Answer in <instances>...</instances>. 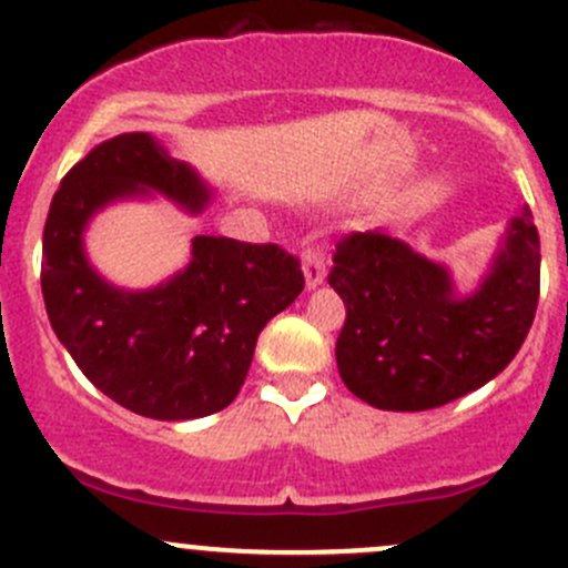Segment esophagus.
Segmentation results:
<instances>
[{
  "mask_svg": "<svg viewBox=\"0 0 568 568\" xmlns=\"http://www.w3.org/2000/svg\"><path fill=\"white\" fill-rule=\"evenodd\" d=\"M302 272H305V285L307 291L318 288L326 277V261L321 250H305L302 252Z\"/></svg>",
  "mask_w": 568,
  "mask_h": 568,
  "instance_id": "obj_1",
  "label": "esophagus"
}]
</instances>
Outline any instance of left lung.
Returning a JSON list of instances; mask_svg holds the SVG:
<instances>
[{
  "label": "left lung",
  "mask_w": 568,
  "mask_h": 568,
  "mask_svg": "<svg viewBox=\"0 0 568 568\" xmlns=\"http://www.w3.org/2000/svg\"><path fill=\"white\" fill-rule=\"evenodd\" d=\"M538 231L528 205L508 220L469 294L445 263L390 231L337 244L329 285L346 305L335 343L343 385L387 412H423L495 379L528 337L538 305Z\"/></svg>",
  "instance_id": "left-lung-1"
}]
</instances>
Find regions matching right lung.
Segmentation results:
<instances>
[{
    "label": "right lung",
    "mask_w": 568,
    "mask_h": 568,
    "mask_svg": "<svg viewBox=\"0 0 568 568\" xmlns=\"http://www.w3.org/2000/svg\"><path fill=\"white\" fill-rule=\"evenodd\" d=\"M156 194L197 216L214 186L145 131L95 145L51 200L40 288L51 329L101 393L153 420H194L236 398L257 335L305 277L274 244L194 236L173 277L140 291L109 283L84 247L90 222L109 205Z\"/></svg>",
    "instance_id": "obj_1"
}]
</instances>
